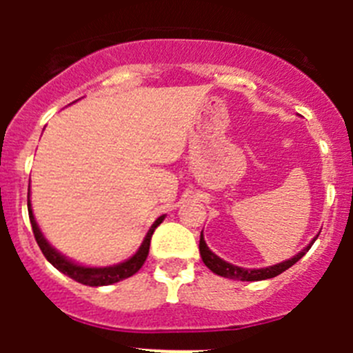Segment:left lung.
Masks as SVG:
<instances>
[{"instance_id":"left-lung-1","label":"left lung","mask_w":353,"mask_h":353,"mask_svg":"<svg viewBox=\"0 0 353 353\" xmlns=\"http://www.w3.org/2000/svg\"><path fill=\"white\" fill-rule=\"evenodd\" d=\"M311 244H313V242H311ZM311 244L307 245V248L302 249L299 254H295V256L290 258V260L281 261V263L270 265V267H265V269H244V267H236V265L228 263L223 258L214 254V252L208 249L207 242H205L203 239V232H201V236H199V254H201L203 263L207 265L212 272L217 274V276L228 277V279H236V281H263V279H270V277L279 276L281 272L288 270L292 265L297 263V261L304 256L305 252L310 251Z\"/></svg>"}]
</instances>
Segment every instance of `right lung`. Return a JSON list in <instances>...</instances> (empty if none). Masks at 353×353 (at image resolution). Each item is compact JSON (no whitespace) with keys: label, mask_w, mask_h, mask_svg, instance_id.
I'll list each match as a JSON object with an SVG mask.
<instances>
[{"label":"right lung","mask_w":353,"mask_h":353,"mask_svg":"<svg viewBox=\"0 0 353 353\" xmlns=\"http://www.w3.org/2000/svg\"><path fill=\"white\" fill-rule=\"evenodd\" d=\"M28 214H30V221H31V228H33V235H35L37 244H39L40 251L43 252V256L48 258L49 263L52 267L63 272L65 276L72 277L74 281L81 283V285H86V286H108V285H113V283L118 281H123L127 277L134 276V274L138 272L139 269L143 267V263L146 261V256H148V251H150V240H152V235H154L155 228L164 221L166 215H161L152 228L148 230L146 233L145 240H143V244L139 245L138 252L130 256L129 260L121 261L118 265H111V267H84V265H77L74 261H70L68 258H65L63 254L56 251L51 244H49L46 236L42 235L40 232L39 224L35 221V215H33V210H31V203H30V191H28Z\"/></svg>","instance_id":"right-lung-1"}]
</instances>
